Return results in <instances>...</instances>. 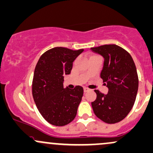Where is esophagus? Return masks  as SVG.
I'll list each match as a JSON object with an SVG mask.
<instances>
[{
	"label": "esophagus",
	"instance_id": "esophagus-1",
	"mask_svg": "<svg viewBox=\"0 0 153 153\" xmlns=\"http://www.w3.org/2000/svg\"><path fill=\"white\" fill-rule=\"evenodd\" d=\"M90 90V89L89 88H84V92H85V93H87V92H88Z\"/></svg>",
	"mask_w": 153,
	"mask_h": 153
}]
</instances>
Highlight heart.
<instances>
[{
	"label": "heart",
	"instance_id": "1",
	"mask_svg": "<svg viewBox=\"0 0 153 153\" xmlns=\"http://www.w3.org/2000/svg\"><path fill=\"white\" fill-rule=\"evenodd\" d=\"M93 57H94V56H93Z\"/></svg>",
	"mask_w": 153,
	"mask_h": 153
}]
</instances>
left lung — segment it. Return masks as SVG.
Returning <instances> with one entry per match:
<instances>
[{"label": "left lung", "mask_w": 153, "mask_h": 153, "mask_svg": "<svg viewBox=\"0 0 153 153\" xmlns=\"http://www.w3.org/2000/svg\"><path fill=\"white\" fill-rule=\"evenodd\" d=\"M90 49L104 58L101 78L109 89L106 95L95 90L93 111L104 123H118L128 114L135 102L139 87L135 63L128 52L116 44Z\"/></svg>", "instance_id": "8db88e82"}]
</instances>
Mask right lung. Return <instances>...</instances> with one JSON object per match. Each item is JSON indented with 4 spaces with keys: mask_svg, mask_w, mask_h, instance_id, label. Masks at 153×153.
Listing matches in <instances>:
<instances>
[{
    "mask_svg": "<svg viewBox=\"0 0 153 153\" xmlns=\"http://www.w3.org/2000/svg\"><path fill=\"white\" fill-rule=\"evenodd\" d=\"M84 51L55 47L45 52L36 65L32 93L39 112L50 124L63 126L76 115L83 88H63L64 76L70 74L73 62Z\"/></svg>",
    "mask_w": 153,
    "mask_h": 153,
    "instance_id": "obj_1",
    "label": "right lung"
}]
</instances>
